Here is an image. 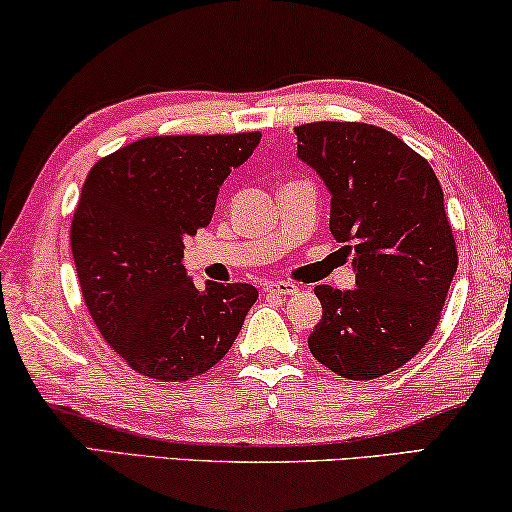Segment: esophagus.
<instances>
[{
    "mask_svg": "<svg viewBox=\"0 0 512 512\" xmlns=\"http://www.w3.org/2000/svg\"><path fill=\"white\" fill-rule=\"evenodd\" d=\"M266 294H273V297H290V294H297L299 287L294 283H287V280H276V283H269L264 287Z\"/></svg>",
    "mask_w": 512,
    "mask_h": 512,
    "instance_id": "esophagus-1",
    "label": "esophagus"
}]
</instances>
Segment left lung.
Masks as SVG:
<instances>
[{
    "label": "left lung",
    "instance_id": "1",
    "mask_svg": "<svg viewBox=\"0 0 512 512\" xmlns=\"http://www.w3.org/2000/svg\"><path fill=\"white\" fill-rule=\"evenodd\" d=\"M294 134L297 155L329 187V229L357 271L355 290L315 287L322 320L308 348L348 380L387 376L434 336L457 271L441 183L383 127L322 120Z\"/></svg>",
    "mask_w": 512,
    "mask_h": 512
}]
</instances>
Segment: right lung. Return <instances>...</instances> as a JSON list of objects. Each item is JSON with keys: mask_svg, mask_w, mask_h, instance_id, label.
Instances as JSON below:
<instances>
[{"mask_svg": "<svg viewBox=\"0 0 512 512\" xmlns=\"http://www.w3.org/2000/svg\"><path fill=\"white\" fill-rule=\"evenodd\" d=\"M262 134L148 136L99 160L71 220L85 306L104 341L141 376L183 383L213 369L239 336L257 290L194 287L183 239L213 218L229 171Z\"/></svg>", "mask_w": 512, "mask_h": 512, "instance_id": "right-lung-1", "label": "right lung"}]
</instances>
